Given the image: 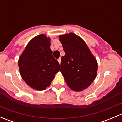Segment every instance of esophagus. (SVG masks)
<instances>
[{
  "instance_id": "esophagus-1",
  "label": "esophagus",
  "mask_w": 122,
  "mask_h": 122,
  "mask_svg": "<svg viewBox=\"0 0 122 122\" xmlns=\"http://www.w3.org/2000/svg\"><path fill=\"white\" fill-rule=\"evenodd\" d=\"M61 58H58V62H59V64H61Z\"/></svg>"
}]
</instances>
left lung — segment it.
<instances>
[{
    "label": "left lung",
    "mask_w": 122,
    "mask_h": 122,
    "mask_svg": "<svg viewBox=\"0 0 122 122\" xmlns=\"http://www.w3.org/2000/svg\"><path fill=\"white\" fill-rule=\"evenodd\" d=\"M65 55L61 58L60 71L67 86L76 92L88 88L97 76L98 64L86 43L71 32L59 36Z\"/></svg>",
    "instance_id": "1"
}]
</instances>
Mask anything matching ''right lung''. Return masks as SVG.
<instances>
[{
	"mask_svg": "<svg viewBox=\"0 0 122 122\" xmlns=\"http://www.w3.org/2000/svg\"><path fill=\"white\" fill-rule=\"evenodd\" d=\"M50 39L44 34L37 35L28 42L18 60L19 72L28 86L36 90L49 87L60 64L52 55Z\"/></svg>",
	"mask_w": 122,
	"mask_h": 122,
	"instance_id": "add662e5",
	"label": "right lung"
}]
</instances>
